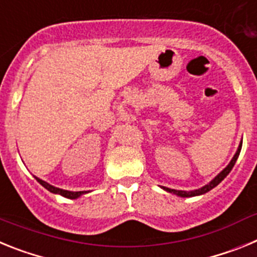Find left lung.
Listing matches in <instances>:
<instances>
[{
    "instance_id": "1",
    "label": "left lung",
    "mask_w": 257,
    "mask_h": 257,
    "mask_svg": "<svg viewBox=\"0 0 257 257\" xmlns=\"http://www.w3.org/2000/svg\"><path fill=\"white\" fill-rule=\"evenodd\" d=\"M240 149H242V142H240L239 145H238L237 152H235L234 157H233L230 162H229V165L226 166L225 169L222 170L220 174H217L216 176H215V178L210 181V183L206 184L205 187H202V188H199V189H194V190H176V189H170V188H166V187H161V188H162L163 190H166V192L171 193V194H175V196H178V197H183V198L202 196V194H205V193L210 192L211 189H213V188L216 187V185H219V184L226 178V175L231 171V169L234 167L235 162H237L238 157H239V153H240Z\"/></svg>"
}]
</instances>
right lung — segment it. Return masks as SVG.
Masks as SVG:
<instances>
[{"label": "right lung", "mask_w": 257, "mask_h": 257, "mask_svg": "<svg viewBox=\"0 0 257 257\" xmlns=\"http://www.w3.org/2000/svg\"><path fill=\"white\" fill-rule=\"evenodd\" d=\"M35 178H36V180H37L38 183H40L41 185H42V187L46 188V189L49 190V192L54 193V194H60V196L65 197V198L77 199V198H79V197H81V196H83V194H86V193H87V192H85V190H83V192H72V190L60 189V188L54 187V185H51V184L46 183V181L41 180V179L37 178V176H35Z\"/></svg>", "instance_id": "add662e5"}]
</instances>
